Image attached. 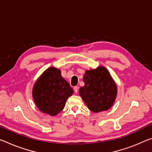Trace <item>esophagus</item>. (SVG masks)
Instances as JSON below:
<instances>
[{
    "label": "esophagus",
    "mask_w": 152,
    "mask_h": 152,
    "mask_svg": "<svg viewBox=\"0 0 152 152\" xmlns=\"http://www.w3.org/2000/svg\"><path fill=\"white\" fill-rule=\"evenodd\" d=\"M74 92H75L76 93H78V86H74Z\"/></svg>",
    "instance_id": "obj_1"
}]
</instances>
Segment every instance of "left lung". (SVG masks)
Instances as JSON below:
<instances>
[{
    "label": "left lung",
    "mask_w": 152,
    "mask_h": 152,
    "mask_svg": "<svg viewBox=\"0 0 152 152\" xmlns=\"http://www.w3.org/2000/svg\"><path fill=\"white\" fill-rule=\"evenodd\" d=\"M83 81L85 86L79 94L88 109L96 113L110 109L116 97L117 87L109 72L104 67L87 70Z\"/></svg>",
    "instance_id": "left-lung-1"
}]
</instances>
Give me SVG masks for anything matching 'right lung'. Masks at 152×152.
I'll return each instance as SVG.
<instances>
[{"mask_svg":"<svg viewBox=\"0 0 152 152\" xmlns=\"http://www.w3.org/2000/svg\"><path fill=\"white\" fill-rule=\"evenodd\" d=\"M73 93L69 83L62 78L60 70L50 67L36 82L32 95L41 112L55 115L63 110L67 98Z\"/></svg>","mask_w":152,"mask_h":152,"instance_id":"right-lung-1","label":"right lung"}]
</instances>
